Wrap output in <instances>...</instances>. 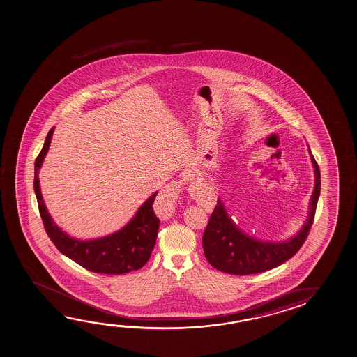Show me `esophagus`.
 Masks as SVG:
<instances>
[{
  "instance_id": "obj_1",
  "label": "esophagus",
  "mask_w": 357,
  "mask_h": 357,
  "mask_svg": "<svg viewBox=\"0 0 357 357\" xmlns=\"http://www.w3.org/2000/svg\"><path fill=\"white\" fill-rule=\"evenodd\" d=\"M189 176H192V174H188V173H184V178L185 179H189ZM176 187L169 188V192H167V195H165V197H167V199H168V197H173L174 194H176V190H178V189H176ZM160 206H163V205H160ZM163 206V210H160V213H162V216L163 215H168L169 214L170 210H168V208H165Z\"/></svg>"
}]
</instances>
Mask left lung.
Here are the masks:
<instances>
[{
  "label": "left lung",
  "instance_id": "obj_1",
  "mask_svg": "<svg viewBox=\"0 0 357 357\" xmlns=\"http://www.w3.org/2000/svg\"><path fill=\"white\" fill-rule=\"evenodd\" d=\"M309 153L315 172V185L309 215L302 230L287 241H261L253 238L237 227L219 199L203 235L204 253L214 268L236 275L261 273L284 264L299 251L313 225L320 194V170L310 149Z\"/></svg>",
  "mask_w": 357,
  "mask_h": 357
}]
</instances>
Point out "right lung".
<instances>
[{
	"label": "right lung",
	"instance_id": "add662e5",
	"mask_svg": "<svg viewBox=\"0 0 357 357\" xmlns=\"http://www.w3.org/2000/svg\"><path fill=\"white\" fill-rule=\"evenodd\" d=\"M53 132L54 127L48 132L43 149L34 163V192L44 229L50 240L64 256L95 273L123 275L142 268L151 257L158 234L159 219L153 210L154 199L158 192H154L142 204L131 221L121 230L109 236L88 241L73 238L50 218L39 187V169L50 149Z\"/></svg>",
	"mask_w": 357,
	"mask_h": 357
}]
</instances>
